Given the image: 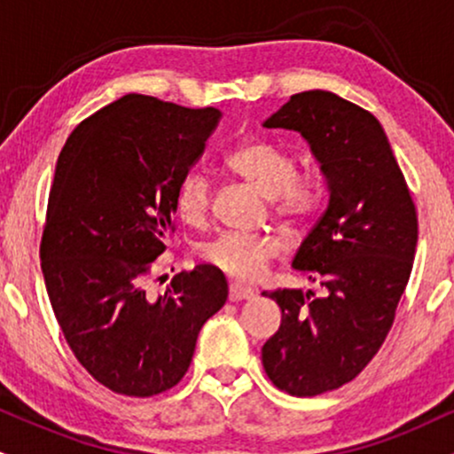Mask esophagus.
<instances>
[{
    "mask_svg": "<svg viewBox=\"0 0 454 454\" xmlns=\"http://www.w3.org/2000/svg\"><path fill=\"white\" fill-rule=\"evenodd\" d=\"M254 289L247 286H241V283H231V289H228V296H231V302H241V300L254 298Z\"/></svg>",
    "mask_w": 454,
    "mask_h": 454,
    "instance_id": "34e87169",
    "label": "esophagus"
}]
</instances>
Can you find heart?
Instances as JSON below:
<instances>
[{"label":"heart","instance_id":"heart-1","mask_svg":"<svg viewBox=\"0 0 454 454\" xmlns=\"http://www.w3.org/2000/svg\"><path fill=\"white\" fill-rule=\"evenodd\" d=\"M226 165L262 196L272 199L286 220H302L321 200L319 177L315 173L296 175L292 154L264 139L245 141L228 154ZM211 185L203 171H190L177 188V211L185 222L200 223L209 213ZM281 241L269 234L226 232L203 247V258L226 275L243 281L260 279L277 255Z\"/></svg>","mask_w":454,"mask_h":454}]
</instances>
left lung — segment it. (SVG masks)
Wrapping results in <instances>:
<instances>
[{
  "instance_id": "obj_1",
  "label": "left lung",
  "mask_w": 454,
  "mask_h": 454,
  "mask_svg": "<svg viewBox=\"0 0 454 454\" xmlns=\"http://www.w3.org/2000/svg\"><path fill=\"white\" fill-rule=\"evenodd\" d=\"M264 127L300 133L327 185L324 215L292 262L324 294H262L281 309L279 330L262 347L266 374L310 397L353 380L385 342L411 279L417 211L383 127L355 103L298 92Z\"/></svg>"
}]
</instances>
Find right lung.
<instances>
[{
    "label": "right lung",
    "mask_w": 454,
    "mask_h": 454,
    "mask_svg": "<svg viewBox=\"0 0 454 454\" xmlns=\"http://www.w3.org/2000/svg\"><path fill=\"white\" fill-rule=\"evenodd\" d=\"M220 118L215 107L124 95L80 122L57 160L40 247L46 292L78 362L122 395L177 385L200 327L228 298L211 264L175 275L165 296L145 294L179 184Z\"/></svg>",
    "instance_id": "obj_1"
}]
</instances>
